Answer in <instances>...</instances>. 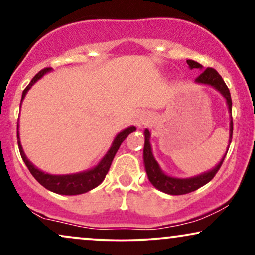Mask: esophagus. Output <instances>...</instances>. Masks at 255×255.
<instances>
[{
    "mask_svg": "<svg viewBox=\"0 0 255 255\" xmlns=\"http://www.w3.org/2000/svg\"><path fill=\"white\" fill-rule=\"evenodd\" d=\"M147 121H148V115L146 114V113H141V114L138 115V118H137L136 125L138 126V127H141V126L146 125Z\"/></svg>",
    "mask_w": 255,
    "mask_h": 255,
    "instance_id": "1",
    "label": "esophagus"
}]
</instances>
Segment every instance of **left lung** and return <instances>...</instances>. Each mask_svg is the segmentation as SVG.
<instances>
[{"label":"left lung","instance_id":"8db88e82","mask_svg":"<svg viewBox=\"0 0 255 255\" xmlns=\"http://www.w3.org/2000/svg\"><path fill=\"white\" fill-rule=\"evenodd\" d=\"M187 64L191 69H200L204 70V67L201 64L193 60H187ZM196 85H204L209 86L215 90H218L220 94L224 96V99L226 100V105L228 107V113H230L231 121H230V137H228V147L226 149V153L222 156L220 162L218 163L214 168L204 172L199 175L191 176V178H175V176L168 175L161 169V167L155 157L153 155V150H151L150 146V133L148 129H144V147H143V163H144V169H146L148 180H149L151 185L155 187L159 191L166 193V194L170 195H182L187 194V193L194 192L200 187L205 186L206 183H208L212 179L214 178V175L220 169V167L224 162L225 156H226L228 148L232 142V134H233V120H232V99H231V93L230 89L227 88L226 83L224 82L222 77L219 75V73L213 68H207L205 69L200 75L195 79Z\"/></svg>","mask_w":255,"mask_h":255}]
</instances>
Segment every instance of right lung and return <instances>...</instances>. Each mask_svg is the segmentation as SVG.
<instances>
[{
  "instance_id": "add662e5",
  "label": "right lung",
  "mask_w": 255,
  "mask_h": 255,
  "mask_svg": "<svg viewBox=\"0 0 255 255\" xmlns=\"http://www.w3.org/2000/svg\"><path fill=\"white\" fill-rule=\"evenodd\" d=\"M51 72V68H44L41 72H38L36 75L33 77L30 83L27 86V88L22 93V99H21V105L23 102V100L27 95L28 90L36 83L38 80L42 79L47 73ZM20 105V108H21ZM136 130L135 126H129L126 129L121 130L117 136L114 137V141L112 142V146L109 148L107 153L105 154V156L102 157L101 161L98 165L93 167V168L83 170L80 173H74V174H63V175H54V174L44 173L43 170L38 169L36 166H34L30 161L28 160L27 155H25L23 148H22L21 140H20V133H18V124H17V143H18V149H20L22 160L24 161L25 166L28 167L29 172L31 173V175L41 183L44 188H47L48 191L56 193V194L61 195H79L87 193L92 189H94L95 187H98L100 183L104 181L106 175H107L109 167L112 165V161L114 159L115 154L120 148L121 143L126 140V137L128 136L130 133Z\"/></svg>"
}]
</instances>
